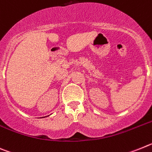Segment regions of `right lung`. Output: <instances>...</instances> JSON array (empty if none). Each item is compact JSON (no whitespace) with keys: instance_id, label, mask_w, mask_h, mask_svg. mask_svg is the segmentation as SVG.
<instances>
[{"instance_id":"obj_1","label":"right lung","mask_w":152,"mask_h":152,"mask_svg":"<svg viewBox=\"0 0 152 152\" xmlns=\"http://www.w3.org/2000/svg\"><path fill=\"white\" fill-rule=\"evenodd\" d=\"M42 118H43V117H42Z\"/></svg>"}]
</instances>
